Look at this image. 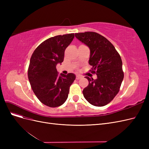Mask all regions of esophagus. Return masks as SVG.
I'll list each match as a JSON object with an SVG mask.
<instances>
[{
  "label": "esophagus",
  "instance_id": "34e87169",
  "mask_svg": "<svg viewBox=\"0 0 149 149\" xmlns=\"http://www.w3.org/2000/svg\"><path fill=\"white\" fill-rule=\"evenodd\" d=\"M81 78H82V76H81L79 75H76V79H79Z\"/></svg>",
  "mask_w": 149,
  "mask_h": 149
}]
</instances>
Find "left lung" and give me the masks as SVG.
I'll return each mask as SVG.
<instances>
[{
    "label": "left lung",
    "mask_w": 149,
    "mask_h": 149,
    "mask_svg": "<svg viewBox=\"0 0 149 149\" xmlns=\"http://www.w3.org/2000/svg\"><path fill=\"white\" fill-rule=\"evenodd\" d=\"M76 38L90 49L89 64L97 79L86 76L89 84L83 91L84 98L91 104L104 106L118 93L124 79L123 62L118 52L109 40L92 31L75 33Z\"/></svg>",
    "instance_id": "1"
}]
</instances>
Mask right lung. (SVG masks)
Returning a JSON list of instances; mask_svg holds the SVG:
<instances>
[{"label": "right lung", "instance_id": "1", "mask_svg": "<svg viewBox=\"0 0 149 149\" xmlns=\"http://www.w3.org/2000/svg\"><path fill=\"white\" fill-rule=\"evenodd\" d=\"M74 33L57 35L42 42L30 60L28 77L36 96L43 104L56 107L66 101L76 76L58 73L56 66L64 60L65 51L73 41Z\"/></svg>", "mask_w": 149, "mask_h": 149}]
</instances>
